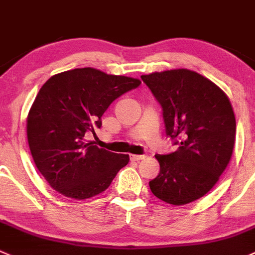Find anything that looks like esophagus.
Masks as SVG:
<instances>
[{
    "instance_id": "esophagus-1",
    "label": "esophagus",
    "mask_w": 255,
    "mask_h": 255,
    "mask_svg": "<svg viewBox=\"0 0 255 255\" xmlns=\"http://www.w3.org/2000/svg\"><path fill=\"white\" fill-rule=\"evenodd\" d=\"M146 156L145 154H131L130 159L131 161H141V159H145Z\"/></svg>"
}]
</instances>
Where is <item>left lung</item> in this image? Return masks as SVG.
<instances>
[{"label":"left lung","instance_id":"left-lung-1","mask_svg":"<svg viewBox=\"0 0 255 255\" xmlns=\"http://www.w3.org/2000/svg\"><path fill=\"white\" fill-rule=\"evenodd\" d=\"M162 108L166 136L177 149L156 154L159 173L152 194L185 205L209 193L232 156L236 119L227 96L194 71L179 69L141 76Z\"/></svg>","mask_w":255,"mask_h":255}]
</instances>
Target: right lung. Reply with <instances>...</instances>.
Returning <instances> with one entry per match:
<instances>
[{
	"label": "right lung",
	"instance_id": "right-lung-1",
	"mask_svg": "<svg viewBox=\"0 0 255 255\" xmlns=\"http://www.w3.org/2000/svg\"><path fill=\"white\" fill-rule=\"evenodd\" d=\"M141 81L85 67L49 78L29 110L27 136L35 166L52 189L83 200L98 195L128 163L118 154L85 142L86 132L102 127L110 104Z\"/></svg>",
	"mask_w": 255,
	"mask_h": 255
}]
</instances>
